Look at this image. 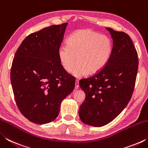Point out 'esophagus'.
Wrapping results in <instances>:
<instances>
[{
    "instance_id": "1",
    "label": "esophagus",
    "mask_w": 148,
    "mask_h": 148,
    "mask_svg": "<svg viewBox=\"0 0 148 148\" xmlns=\"http://www.w3.org/2000/svg\"><path fill=\"white\" fill-rule=\"evenodd\" d=\"M79 88V81L78 80H76V82H75V89H78Z\"/></svg>"
}]
</instances>
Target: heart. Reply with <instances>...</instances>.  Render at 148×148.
Instances as JSON below:
<instances>
[{
  "label": "heart",
  "instance_id": "b5f03b06",
  "mask_svg": "<svg viewBox=\"0 0 148 148\" xmlns=\"http://www.w3.org/2000/svg\"><path fill=\"white\" fill-rule=\"evenodd\" d=\"M113 42L108 36L90 29L73 32L67 45L58 49V57L62 69L71 72L76 61L73 75L80 78L87 74H95L106 66L113 51Z\"/></svg>",
  "mask_w": 148,
  "mask_h": 148
}]
</instances>
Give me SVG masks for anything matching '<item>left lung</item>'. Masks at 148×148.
<instances>
[{
  "label": "left lung",
  "mask_w": 148,
  "mask_h": 148,
  "mask_svg": "<svg viewBox=\"0 0 148 148\" xmlns=\"http://www.w3.org/2000/svg\"><path fill=\"white\" fill-rule=\"evenodd\" d=\"M113 40V51L104 69L79 85L86 93L79 116L85 124L106 125L124 110L131 99L138 67L137 51L129 36L106 27Z\"/></svg>",
  "instance_id": "8db88e82"
}]
</instances>
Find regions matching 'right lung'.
I'll use <instances>...</instances> for the list:
<instances>
[{
  "label": "right lung",
  "instance_id": "add662e5",
  "mask_svg": "<svg viewBox=\"0 0 148 148\" xmlns=\"http://www.w3.org/2000/svg\"><path fill=\"white\" fill-rule=\"evenodd\" d=\"M67 25L29 34L14 56L10 79L15 101L20 112L34 123L56 119L62 101L74 89V77L64 71L58 57Z\"/></svg>",
  "mask_w": 148,
  "mask_h": 148
}]
</instances>
